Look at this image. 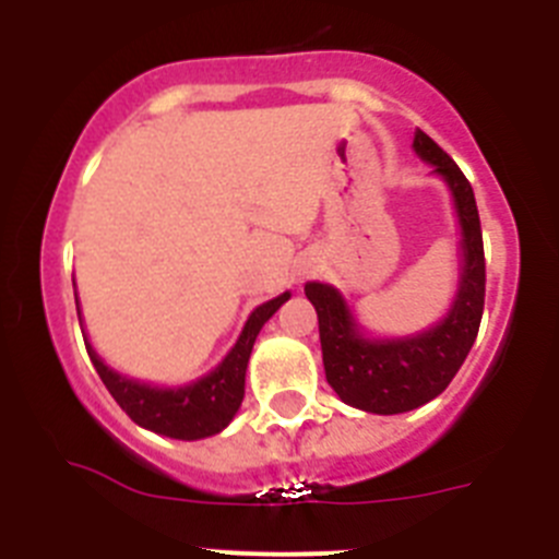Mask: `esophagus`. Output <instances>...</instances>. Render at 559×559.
Here are the masks:
<instances>
[{"instance_id":"1","label":"esophagus","mask_w":559,"mask_h":559,"mask_svg":"<svg viewBox=\"0 0 559 559\" xmlns=\"http://www.w3.org/2000/svg\"><path fill=\"white\" fill-rule=\"evenodd\" d=\"M305 274H308V271H305Z\"/></svg>"}]
</instances>
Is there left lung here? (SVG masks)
<instances>
[{"mask_svg":"<svg viewBox=\"0 0 559 559\" xmlns=\"http://www.w3.org/2000/svg\"><path fill=\"white\" fill-rule=\"evenodd\" d=\"M414 153L445 181L459 224V280L448 313L408 335H372L335 285L308 283L319 316L324 374L347 406L369 414H403L445 392L471 353L484 313V246L476 195L456 162L426 131H414Z\"/></svg>","mask_w":559,"mask_h":559,"instance_id":"1","label":"left lung"}]
</instances>
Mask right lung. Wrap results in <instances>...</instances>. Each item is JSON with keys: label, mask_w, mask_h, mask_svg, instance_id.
I'll use <instances>...</instances> for the list:
<instances>
[{"label": "right lung", "mask_w": 559, "mask_h": 559, "mask_svg": "<svg viewBox=\"0 0 559 559\" xmlns=\"http://www.w3.org/2000/svg\"><path fill=\"white\" fill-rule=\"evenodd\" d=\"M72 285H75V280H72ZM288 299L290 294L285 290L269 302L257 305L246 319L240 335H237L235 347L224 355L218 367L190 380V383H179V386H159V383L128 378V374L108 367L106 360L97 355V349L88 344V335H83V341H86L88 358L95 364L97 374L111 392V397L120 403L122 412L136 426L162 433V437L195 442V439L215 437L235 419L246 394V367H249L251 347H254L263 324ZM78 319H81V308H78Z\"/></svg>", "instance_id": "obj_1"}]
</instances>
